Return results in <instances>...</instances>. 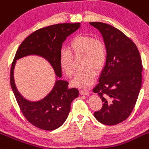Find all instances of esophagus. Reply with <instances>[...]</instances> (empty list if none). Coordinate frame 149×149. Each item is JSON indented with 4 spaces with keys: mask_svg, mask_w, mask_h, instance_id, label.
Wrapping results in <instances>:
<instances>
[{
    "mask_svg": "<svg viewBox=\"0 0 149 149\" xmlns=\"http://www.w3.org/2000/svg\"><path fill=\"white\" fill-rule=\"evenodd\" d=\"M80 95H90V92L87 90H80Z\"/></svg>",
    "mask_w": 149,
    "mask_h": 149,
    "instance_id": "esophagus-1",
    "label": "esophagus"
}]
</instances>
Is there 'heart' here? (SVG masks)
Listing matches in <instances>:
<instances>
[{"mask_svg": "<svg viewBox=\"0 0 149 149\" xmlns=\"http://www.w3.org/2000/svg\"><path fill=\"white\" fill-rule=\"evenodd\" d=\"M72 53L74 55L84 54L83 65L86 67L78 72L72 80L74 86L88 88L92 84L96 70H100L104 66L107 58V51L102 40L88 35H80L73 39L69 49H63L60 54V65L62 72L68 77L73 74Z\"/></svg>", "mask_w": 149, "mask_h": 149, "instance_id": "1", "label": "heart"}]
</instances>
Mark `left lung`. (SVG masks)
Listing matches in <instances>:
<instances>
[{"mask_svg":"<svg viewBox=\"0 0 149 149\" xmlns=\"http://www.w3.org/2000/svg\"><path fill=\"white\" fill-rule=\"evenodd\" d=\"M89 24L101 33L107 51L106 65L93 88L103 105L94 116L105 125H116L129 117L138 98L142 86L141 58L134 43L119 29L101 22Z\"/></svg>","mask_w":149,"mask_h":149,"instance_id":"left-lung-1","label":"left lung"}]
</instances>
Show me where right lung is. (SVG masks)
I'll return each mask as SVG.
<instances>
[{
  "mask_svg": "<svg viewBox=\"0 0 149 149\" xmlns=\"http://www.w3.org/2000/svg\"><path fill=\"white\" fill-rule=\"evenodd\" d=\"M80 27L77 24H59L37 30L29 35L17 50L10 72V84L18 106L24 117L32 125L46 131L57 129L64 123L70 111L71 103L79 95L77 88H69V83L61 80L62 71L60 54L66 38ZM37 55L46 59L53 66L56 81L49 93L37 102L26 99L17 90L14 69L17 59Z\"/></svg>",
  "mask_w": 149,
  "mask_h": 149,
  "instance_id": "right-lung-1",
  "label": "right lung"
}]
</instances>
